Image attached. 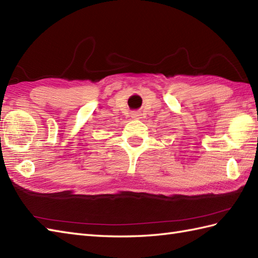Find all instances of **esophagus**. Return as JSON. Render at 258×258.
Here are the masks:
<instances>
[{
	"mask_svg": "<svg viewBox=\"0 0 258 258\" xmlns=\"http://www.w3.org/2000/svg\"><path fill=\"white\" fill-rule=\"evenodd\" d=\"M132 116H133V118H140L141 114L139 112H134V113H132Z\"/></svg>",
	"mask_w": 258,
	"mask_h": 258,
	"instance_id": "1",
	"label": "esophagus"
}]
</instances>
